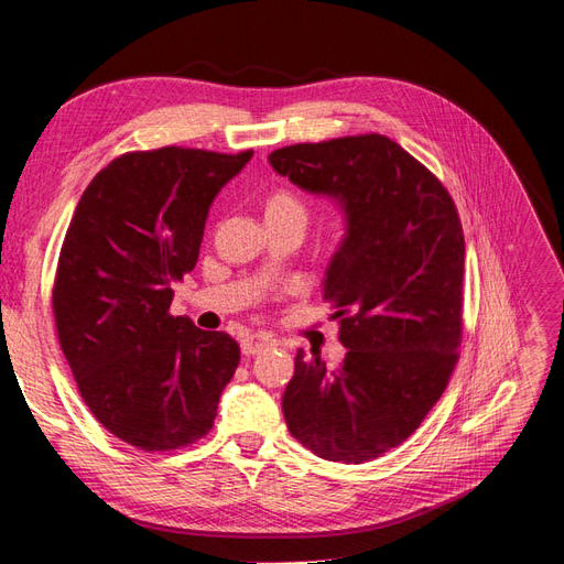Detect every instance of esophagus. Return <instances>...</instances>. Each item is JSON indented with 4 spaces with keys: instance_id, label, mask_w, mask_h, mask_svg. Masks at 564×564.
<instances>
[{
    "instance_id": "34e87169",
    "label": "esophagus",
    "mask_w": 564,
    "mask_h": 564,
    "mask_svg": "<svg viewBox=\"0 0 564 564\" xmlns=\"http://www.w3.org/2000/svg\"><path fill=\"white\" fill-rule=\"evenodd\" d=\"M273 345H276V340H273L267 334H245L240 338V350H242V355H248V357L264 352V350L273 348Z\"/></svg>"
}]
</instances>
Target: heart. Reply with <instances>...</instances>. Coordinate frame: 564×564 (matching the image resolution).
<instances>
[{"instance_id": "heart-1", "label": "heart", "mask_w": 564, "mask_h": 564, "mask_svg": "<svg viewBox=\"0 0 564 564\" xmlns=\"http://www.w3.org/2000/svg\"><path fill=\"white\" fill-rule=\"evenodd\" d=\"M267 214H297V216H305V205L293 195V193H276L271 195L269 205H267Z\"/></svg>"}]
</instances>
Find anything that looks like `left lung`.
I'll list each match as a JSON object with an SVG mask.
<instances>
[{"instance_id":"left-lung-1","label":"left lung","mask_w":564,"mask_h":564,"mask_svg":"<svg viewBox=\"0 0 564 564\" xmlns=\"http://www.w3.org/2000/svg\"><path fill=\"white\" fill-rule=\"evenodd\" d=\"M269 164L345 216L324 300L336 307L348 352L326 369L316 352L297 350L285 424L314 455L362 465L412 436L455 369L465 276L455 202L379 133L291 144Z\"/></svg>"}]
</instances>
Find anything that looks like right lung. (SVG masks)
Masks as SVG:
<instances>
[{"instance_id": "obj_1", "label": "right lung", "mask_w": 564, "mask_h": 564, "mask_svg": "<svg viewBox=\"0 0 564 564\" xmlns=\"http://www.w3.org/2000/svg\"><path fill=\"white\" fill-rule=\"evenodd\" d=\"M252 150L128 152L80 195L52 293L66 362L95 420L140 451H173L214 426L240 362L224 330L171 316V283L197 264L214 197Z\"/></svg>"}]
</instances>
